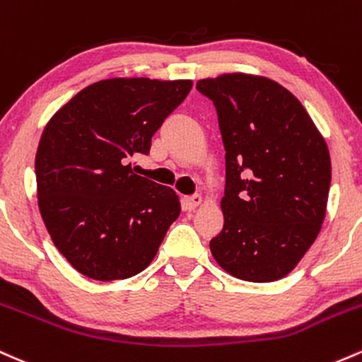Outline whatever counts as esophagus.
Segmentation results:
<instances>
[{
	"label": "esophagus",
	"instance_id": "esophagus-1",
	"mask_svg": "<svg viewBox=\"0 0 362 362\" xmlns=\"http://www.w3.org/2000/svg\"><path fill=\"white\" fill-rule=\"evenodd\" d=\"M201 204H202V196H199V194L185 197V208H187L189 211H192V209H196L197 206H201Z\"/></svg>",
	"mask_w": 362,
	"mask_h": 362
}]
</instances>
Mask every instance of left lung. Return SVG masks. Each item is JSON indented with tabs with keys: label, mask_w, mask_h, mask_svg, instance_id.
Listing matches in <instances>:
<instances>
[{
	"label": "left lung",
	"mask_w": 362,
	"mask_h": 362,
	"mask_svg": "<svg viewBox=\"0 0 362 362\" xmlns=\"http://www.w3.org/2000/svg\"><path fill=\"white\" fill-rule=\"evenodd\" d=\"M213 99L225 146V223L216 263L245 281H275L299 264L327 214V141L291 90L263 75L221 74L196 84Z\"/></svg>",
	"instance_id": "1"
}]
</instances>
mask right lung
I'll return each instance as SVG.
<instances>
[{"mask_svg": "<svg viewBox=\"0 0 362 362\" xmlns=\"http://www.w3.org/2000/svg\"><path fill=\"white\" fill-rule=\"evenodd\" d=\"M192 81L113 77L59 108L35 153L37 204L51 240L84 276L125 280L151 264L180 214L173 189L139 177L134 154L187 98Z\"/></svg>", "mask_w": 362, "mask_h": 362, "instance_id": "right-lung-1", "label": "right lung"}]
</instances>
